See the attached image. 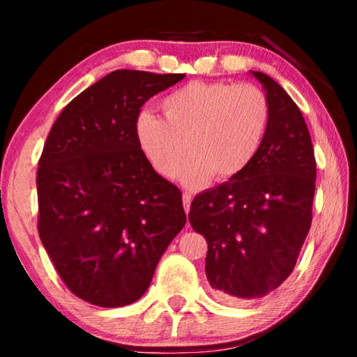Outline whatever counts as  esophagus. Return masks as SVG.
<instances>
[{
	"label": "esophagus",
	"mask_w": 357,
	"mask_h": 357,
	"mask_svg": "<svg viewBox=\"0 0 357 357\" xmlns=\"http://www.w3.org/2000/svg\"><path fill=\"white\" fill-rule=\"evenodd\" d=\"M182 199H183V208H185V213H188V211H190V204H192V195H190L188 192H185V193H183V197H182Z\"/></svg>",
	"instance_id": "esophagus-1"
}]
</instances>
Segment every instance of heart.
I'll list each match as a JSON object with an SVG mask.
<instances>
[{
	"label": "heart",
	"instance_id": "b5f03b06",
	"mask_svg": "<svg viewBox=\"0 0 357 357\" xmlns=\"http://www.w3.org/2000/svg\"><path fill=\"white\" fill-rule=\"evenodd\" d=\"M164 119L144 112L136 139L155 174L174 178L185 155L187 183L229 182L250 167L271 119L265 91L252 82L192 81L160 102Z\"/></svg>",
	"mask_w": 357,
	"mask_h": 357
}]
</instances>
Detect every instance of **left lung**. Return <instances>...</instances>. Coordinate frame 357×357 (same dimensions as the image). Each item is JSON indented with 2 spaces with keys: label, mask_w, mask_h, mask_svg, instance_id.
<instances>
[{
  "label": "left lung",
  "mask_w": 357,
  "mask_h": 357,
  "mask_svg": "<svg viewBox=\"0 0 357 357\" xmlns=\"http://www.w3.org/2000/svg\"><path fill=\"white\" fill-rule=\"evenodd\" d=\"M271 119L245 172L195 197L188 221L208 242L206 276L218 297L248 301L281 286L312 224L317 162L296 102L265 73Z\"/></svg>",
  "instance_id": "obj_1"
}]
</instances>
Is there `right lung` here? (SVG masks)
<instances>
[{
	"label": "right lung",
	"mask_w": 357,
	"mask_h": 357,
	"mask_svg": "<svg viewBox=\"0 0 357 357\" xmlns=\"http://www.w3.org/2000/svg\"><path fill=\"white\" fill-rule=\"evenodd\" d=\"M183 77L112 71L63 109L43 144L38 236L65 286L89 304L138 301L187 222L182 192L136 139L144 102Z\"/></svg>",
	"instance_id": "obj_1"
}]
</instances>
